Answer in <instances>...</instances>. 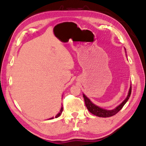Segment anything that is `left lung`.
I'll use <instances>...</instances> for the list:
<instances>
[{"instance_id": "1", "label": "left lung", "mask_w": 146, "mask_h": 146, "mask_svg": "<svg viewBox=\"0 0 146 146\" xmlns=\"http://www.w3.org/2000/svg\"><path fill=\"white\" fill-rule=\"evenodd\" d=\"M131 85H130L127 96L126 97L125 100H123V102H122V103H121L119 106L116 107L115 108H114L113 110H105V109L100 108V107H99L98 106H96V105H95L94 104H93V102H91V101L89 100L86 96H85L84 93L83 94V96L85 100V106H86L87 110H89V112L93 114V115L98 116V117H109L115 115L117 113L119 112V111L121 110L124 105L126 104V102H127L128 100H129L130 95H131Z\"/></svg>"}]
</instances>
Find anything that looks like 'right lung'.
Segmentation results:
<instances>
[{
    "instance_id": "add662e5",
    "label": "right lung",
    "mask_w": 146,
    "mask_h": 146,
    "mask_svg": "<svg viewBox=\"0 0 146 146\" xmlns=\"http://www.w3.org/2000/svg\"><path fill=\"white\" fill-rule=\"evenodd\" d=\"M62 111H63V105H62V106H61V110H60L59 112L57 114V115H56V116H55V118H57L58 117H59V116L61 115V114L62 113ZM53 118H54V117L49 118V119H53Z\"/></svg>"
}]
</instances>
